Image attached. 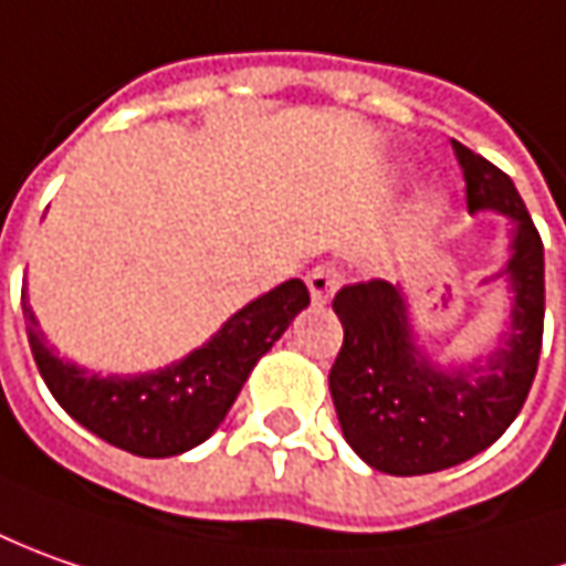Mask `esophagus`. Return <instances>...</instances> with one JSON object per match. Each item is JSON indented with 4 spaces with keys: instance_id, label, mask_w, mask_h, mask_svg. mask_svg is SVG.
<instances>
[{
    "instance_id": "1",
    "label": "esophagus",
    "mask_w": 566,
    "mask_h": 566,
    "mask_svg": "<svg viewBox=\"0 0 566 566\" xmlns=\"http://www.w3.org/2000/svg\"><path fill=\"white\" fill-rule=\"evenodd\" d=\"M306 284H310L313 301L328 303L332 301V294H335V287L342 284V272H338V265L335 263H319L316 269H310Z\"/></svg>"
}]
</instances>
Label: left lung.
<instances>
[{
	"mask_svg": "<svg viewBox=\"0 0 566 566\" xmlns=\"http://www.w3.org/2000/svg\"><path fill=\"white\" fill-rule=\"evenodd\" d=\"M467 181V209H497L514 222L507 282L514 291L511 328L482 366L439 373L410 342L407 306L395 284H344L335 313L344 344L328 388L347 444L391 476H422L458 467L495 444L533 388L545 328V256L533 216L514 181L454 140Z\"/></svg>",
	"mask_w": 566,
	"mask_h": 566,
	"instance_id": "obj_1",
	"label": "left lung"
}]
</instances>
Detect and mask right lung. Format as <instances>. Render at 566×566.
I'll return each mask as SVG.
<instances>
[{
    "mask_svg": "<svg viewBox=\"0 0 566 566\" xmlns=\"http://www.w3.org/2000/svg\"><path fill=\"white\" fill-rule=\"evenodd\" d=\"M306 303V284L291 279L260 301L247 303L212 342L181 363L122 379L96 376L55 357L36 328L28 294L21 291L30 350L52 398L93 436L137 458H175L209 439L244 388L250 369L282 338Z\"/></svg>",
    "mask_w": 566,
    "mask_h": 566,
    "instance_id": "add662e5",
    "label": "right lung"
}]
</instances>
